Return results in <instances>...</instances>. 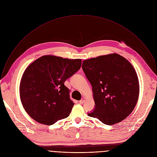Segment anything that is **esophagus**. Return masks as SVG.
I'll return each mask as SVG.
<instances>
[{
  "instance_id": "1",
  "label": "esophagus",
  "mask_w": 157,
  "mask_h": 157,
  "mask_svg": "<svg viewBox=\"0 0 157 157\" xmlns=\"http://www.w3.org/2000/svg\"><path fill=\"white\" fill-rule=\"evenodd\" d=\"M85 100H86V99H85L84 98H82V99L79 101V102L80 104H83V103L85 102Z\"/></svg>"
}]
</instances>
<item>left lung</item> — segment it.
Listing matches in <instances>:
<instances>
[{"instance_id":"8db88e82","label":"left lung","mask_w":157,"mask_h":157,"mask_svg":"<svg viewBox=\"0 0 157 157\" xmlns=\"http://www.w3.org/2000/svg\"><path fill=\"white\" fill-rule=\"evenodd\" d=\"M82 69L92 86L95 107L87 114L113 125L130 114L139 94L137 75L130 63L113 53L83 61Z\"/></svg>"}]
</instances>
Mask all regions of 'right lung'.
<instances>
[{"label": "right lung", "mask_w": 157, "mask_h": 157, "mask_svg": "<svg viewBox=\"0 0 157 157\" xmlns=\"http://www.w3.org/2000/svg\"><path fill=\"white\" fill-rule=\"evenodd\" d=\"M81 66V59L43 56L30 64L21 78V102L36 122L52 125L68 117L74 105L64 82Z\"/></svg>", "instance_id": "obj_1"}]
</instances>
